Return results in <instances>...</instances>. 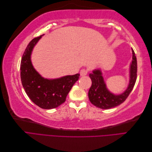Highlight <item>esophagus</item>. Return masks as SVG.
Wrapping results in <instances>:
<instances>
[{
    "instance_id": "obj_1",
    "label": "esophagus",
    "mask_w": 152,
    "mask_h": 152,
    "mask_svg": "<svg viewBox=\"0 0 152 152\" xmlns=\"http://www.w3.org/2000/svg\"><path fill=\"white\" fill-rule=\"evenodd\" d=\"M87 73H88V70H86V69H82V70H81L80 72V74L82 77V76L86 75L87 74Z\"/></svg>"
}]
</instances>
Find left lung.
Masks as SVG:
<instances>
[{
	"label": "left lung",
	"mask_w": 152,
	"mask_h": 152,
	"mask_svg": "<svg viewBox=\"0 0 152 152\" xmlns=\"http://www.w3.org/2000/svg\"><path fill=\"white\" fill-rule=\"evenodd\" d=\"M132 58L129 66V82L127 88L120 94H115L110 92L107 87L103 73L101 69L93 70L89 74L92 80L88 96L91 103L96 107L102 109H110L121 104L125 101L132 91L137 78V60L132 48Z\"/></svg>",
	"instance_id": "obj_1"
}]
</instances>
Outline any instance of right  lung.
Segmentation results:
<instances>
[{
    "label": "right lung",
    "mask_w": 152,
    "mask_h": 152,
    "mask_svg": "<svg viewBox=\"0 0 152 152\" xmlns=\"http://www.w3.org/2000/svg\"><path fill=\"white\" fill-rule=\"evenodd\" d=\"M42 35L32 39L23 54L20 65L21 80L29 98L41 108L53 109L65 102L72 86L79 80V73L58 79H45L34 68L31 55Z\"/></svg>",
    "instance_id": "1"
}]
</instances>
